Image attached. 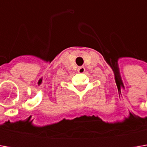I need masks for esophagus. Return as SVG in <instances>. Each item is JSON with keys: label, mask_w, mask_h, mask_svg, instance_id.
<instances>
[{"label": "esophagus", "mask_w": 147, "mask_h": 147, "mask_svg": "<svg viewBox=\"0 0 147 147\" xmlns=\"http://www.w3.org/2000/svg\"><path fill=\"white\" fill-rule=\"evenodd\" d=\"M78 73H80V74L84 73V72H85V68H84L83 66H80V67H78Z\"/></svg>", "instance_id": "34e87169"}]
</instances>
